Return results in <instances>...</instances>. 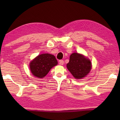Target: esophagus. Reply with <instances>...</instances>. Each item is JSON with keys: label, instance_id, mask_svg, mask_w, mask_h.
<instances>
[{"label": "esophagus", "instance_id": "1", "mask_svg": "<svg viewBox=\"0 0 120 120\" xmlns=\"http://www.w3.org/2000/svg\"><path fill=\"white\" fill-rule=\"evenodd\" d=\"M63 64H64V61H63V60H59V64L63 65Z\"/></svg>", "mask_w": 120, "mask_h": 120}]
</instances>
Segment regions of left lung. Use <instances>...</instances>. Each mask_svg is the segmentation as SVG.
<instances>
[{
	"label": "left lung",
	"instance_id": "1",
	"mask_svg": "<svg viewBox=\"0 0 120 120\" xmlns=\"http://www.w3.org/2000/svg\"><path fill=\"white\" fill-rule=\"evenodd\" d=\"M67 67L76 79H81L88 74L91 69V63L88 58L78 53H73Z\"/></svg>",
	"mask_w": 120,
	"mask_h": 120
}]
</instances>
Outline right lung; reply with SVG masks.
<instances>
[{
	"label": "right lung",
	"instance_id": "1",
	"mask_svg": "<svg viewBox=\"0 0 120 120\" xmlns=\"http://www.w3.org/2000/svg\"><path fill=\"white\" fill-rule=\"evenodd\" d=\"M57 64L58 61L54 56L49 53H43L37 56L30 63V71L35 77L42 78Z\"/></svg>",
	"mask_w": 120,
	"mask_h": 120
}]
</instances>
